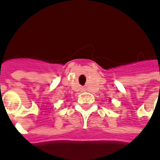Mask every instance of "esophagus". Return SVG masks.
<instances>
[{"instance_id":"obj_1","label":"esophagus","mask_w":160,"mask_h":160,"mask_svg":"<svg viewBox=\"0 0 160 160\" xmlns=\"http://www.w3.org/2000/svg\"><path fill=\"white\" fill-rule=\"evenodd\" d=\"M83 90H86V88H83Z\"/></svg>"}]
</instances>
